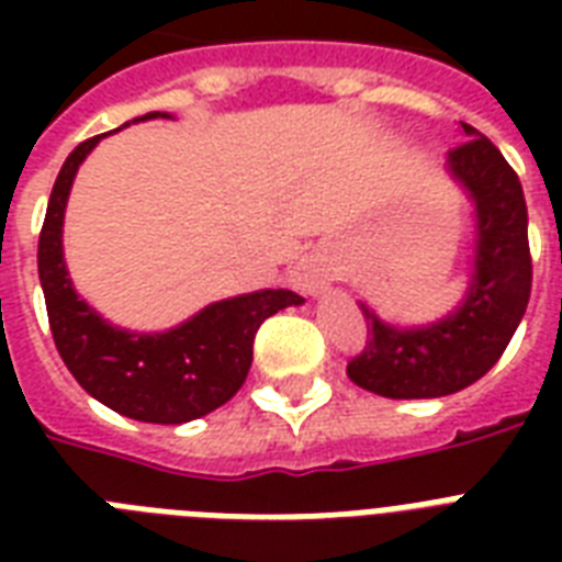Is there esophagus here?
Listing matches in <instances>:
<instances>
[{"instance_id":"34e87169","label":"esophagus","mask_w":562,"mask_h":562,"mask_svg":"<svg viewBox=\"0 0 562 562\" xmlns=\"http://www.w3.org/2000/svg\"><path fill=\"white\" fill-rule=\"evenodd\" d=\"M333 262H329L326 254H321V250H312V254L300 256L289 271L291 289H297L300 294H306V297L324 294V291L333 285Z\"/></svg>"}]
</instances>
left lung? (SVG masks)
I'll return each mask as SVG.
<instances>
[{
    "label": "left lung",
    "mask_w": 562,
    "mask_h": 562,
    "mask_svg": "<svg viewBox=\"0 0 562 562\" xmlns=\"http://www.w3.org/2000/svg\"><path fill=\"white\" fill-rule=\"evenodd\" d=\"M470 143L446 157L443 169L472 203L470 280L461 303L428 324L402 326L359 303L368 317V344L347 364V375L387 400H437L487 373L531 297L528 206L522 183L496 145L463 125Z\"/></svg>",
    "instance_id": "1"
}]
</instances>
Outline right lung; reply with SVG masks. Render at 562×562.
I'll return each instance as SVG.
<instances>
[{"label":"right lung","mask_w":562,"mask_h":562,"mask_svg":"<svg viewBox=\"0 0 562 562\" xmlns=\"http://www.w3.org/2000/svg\"><path fill=\"white\" fill-rule=\"evenodd\" d=\"M175 119L145 113L134 122ZM125 122L122 127H127ZM108 134L81 143L57 175L37 245V271L48 326L60 359L92 400L122 417L180 426L206 417L233 400L254 361L256 329L280 308L300 306L289 289H262L215 300L162 333H136L110 324L75 291L64 259V215L75 175Z\"/></svg>","instance_id":"right-lung-1"}]
</instances>
